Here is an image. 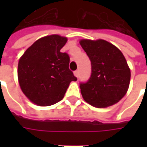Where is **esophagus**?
Wrapping results in <instances>:
<instances>
[{"label":"esophagus","mask_w":147,"mask_h":147,"mask_svg":"<svg viewBox=\"0 0 147 147\" xmlns=\"http://www.w3.org/2000/svg\"><path fill=\"white\" fill-rule=\"evenodd\" d=\"M74 75H75V76H76L77 78H78V77H79V71H74Z\"/></svg>","instance_id":"obj_1"}]
</instances>
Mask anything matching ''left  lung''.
Here are the masks:
<instances>
[{"instance_id": "8db88e82", "label": "left lung", "mask_w": 147, "mask_h": 147, "mask_svg": "<svg viewBox=\"0 0 147 147\" xmlns=\"http://www.w3.org/2000/svg\"><path fill=\"white\" fill-rule=\"evenodd\" d=\"M80 43L91 62L90 79L80 85L83 99L97 108L117 103L127 91L131 78L123 53L102 39H83Z\"/></svg>"}]
</instances>
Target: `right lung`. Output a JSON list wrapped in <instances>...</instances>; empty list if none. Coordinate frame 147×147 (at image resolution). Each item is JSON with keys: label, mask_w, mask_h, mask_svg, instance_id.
I'll use <instances>...</instances> for the list:
<instances>
[{"label": "right lung", "mask_w": 147, "mask_h": 147, "mask_svg": "<svg viewBox=\"0 0 147 147\" xmlns=\"http://www.w3.org/2000/svg\"><path fill=\"white\" fill-rule=\"evenodd\" d=\"M67 40L57 34L43 37L27 49L19 61L20 88L36 105L49 106L60 102L71 82L77 80L68 67L69 56L61 52Z\"/></svg>", "instance_id": "obj_1"}]
</instances>
